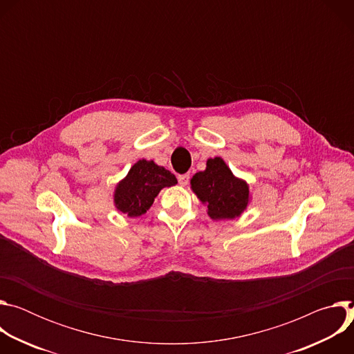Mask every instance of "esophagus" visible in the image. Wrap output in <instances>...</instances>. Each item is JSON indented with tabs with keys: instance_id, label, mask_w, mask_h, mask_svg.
I'll return each instance as SVG.
<instances>
[{
	"instance_id": "34e87169",
	"label": "esophagus",
	"mask_w": 354,
	"mask_h": 354,
	"mask_svg": "<svg viewBox=\"0 0 354 354\" xmlns=\"http://www.w3.org/2000/svg\"><path fill=\"white\" fill-rule=\"evenodd\" d=\"M178 180H179V185L180 186H186L190 180V175L189 174H185V175H179L178 176Z\"/></svg>"
}]
</instances>
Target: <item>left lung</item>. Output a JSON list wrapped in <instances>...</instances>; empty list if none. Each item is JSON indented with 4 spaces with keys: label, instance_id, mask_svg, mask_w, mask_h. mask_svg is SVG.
<instances>
[{
    "label": "left lung",
    "instance_id": "left-lung-1",
    "mask_svg": "<svg viewBox=\"0 0 354 354\" xmlns=\"http://www.w3.org/2000/svg\"><path fill=\"white\" fill-rule=\"evenodd\" d=\"M190 185L213 220H232L248 206V185L235 178L220 157L210 158L206 171L194 174Z\"/></svg>",
    "mask_w": 354,
    "mask_h": 354
}]
</instances>
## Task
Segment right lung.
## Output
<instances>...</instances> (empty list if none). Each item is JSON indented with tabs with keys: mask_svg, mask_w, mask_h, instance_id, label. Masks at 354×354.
Returning <instances> with one entry per match:
<instances>
[{
	"mask_svg": "<svg viewBox=\"0 0 354 354\" xmlns=\"http://www.w3.org/2000/svg\"><path fill=\"white\" fill-rule=\"evenodd\" d=\"M176 183L171 171L158 167L154 161L140 160L115 190L116 209L129 217H138L154 203L162 187Z\"/></svg>",
	"mask_w": 354,
	"mask_h": 354,
	"instance_id": "1",
	"label": "right lung"
}]
</instances>
